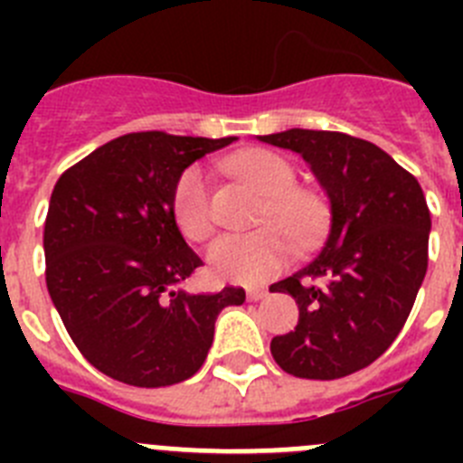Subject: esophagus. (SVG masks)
<instances>
[{"label":"esophagus","mask_w":463,"mask_h":463,"mask_svg":"<svg viewBox=\"0 0 463 463\" xmlns=\"http://www.w3.org/2000/svg\"><path fill=\"white\" fill-rule=\"evenodd\" d=\"M267 289L264 288H252V289H248V298H250V301H261V298L267 297Z\"/></svg>","instance_id":"esophagus-1"}]
</instances>
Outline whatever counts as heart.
I'll return each instance as SVG.
<instances>
[{
	"label": "heart",
	"instance_id": "obj_1",
	"mask_svg": "<svg viewBox=\"0 0 463 463\" xmlns=\"http://www.w3.org/2000/svg\"><path fill=\"white\" fill-rule=\"evenodd\" d=\"M227 169L264 196L260 222L250 234H229L215 241L208 252L215 276L243 285H257L276 276L292 255L294 243L306 248L325 234L329 222L326 199L313 187L294 185L297 171L271 150H245L227 162ZM174 220L190 241H206L215 229L208 178L199 166L181 174L174 187Z\"/></svg>",
	"mask_w": 463,
	"mask_h": 463
}]
</instances>
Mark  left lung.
Wrapping results in <instances>:
<instances>
[{"label":"left lung","mask_w":463,"mask_h":463,"mask_svg":"<svg viewBox=\"0 0 463 463\" xmlns=\"http://www.w3.org/2000/svg\"><path fill=\"white\" fill-rule=\"evenodd\" d=\"M260 141L301 155L331 203L322 250L271 285L298 306L294 331L271 341L273 359L308 380L366 369L399 336L427 273L422 187L375 143L350 134L288 129Z\"/></svg>","instance_id":"obj_1"}]
</instances>
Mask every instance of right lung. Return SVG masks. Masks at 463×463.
<instances>
[{
  "label": "right lung",
  "mask_w": 463,
  "mask_h": 463,
  "mask_svg": "<svg viewBox=\"0 0 463 463\" xmlns=\"http://www.w3.org/2000/svg\"><path fill=\"white\" fill-rule=\"evenodd\" d=\"M234 141L125 134L55 183L43 229L48 294L80 354L109 378L134 387L192 378L220 310L245 301L243 288H181L202 260L171 208L183 171Z\"/></svg>",
  "instance_id": "obj_1"
}]
</instances>
